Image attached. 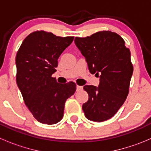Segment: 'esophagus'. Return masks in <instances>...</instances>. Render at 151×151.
<instances>
[{
  "mask_svg": "<svg viewBox=\"0 0 151 151\" xmlns=\"http://www.w3.org/2000/svg\"><path fill=\"white\" fill-rule=\"evenodd\" d=\"M83 86H80V85H77V91H80V90L83 89Z\"/></svg>",
  "mask_w": 151,
  "mask_h": 151,
  "instance_id": "34e87169",
  "label": "esophagus"
}]
</instances>
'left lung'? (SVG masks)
Segmentation results:
<instances>
[{"label": "left lung", "instance_id": "obj_1", "mask_svg": "<svg viewBox=\"0 0 151 151\" xmlns=\"http://www.w3.org/2000/svg\"><path fill=\"white\" fill-rule=\"evenodd\" d=\"M76 46L86 59L91 74L99 77L98 88L86 85L88 100L83 105L90 121L110 119L127 98L133 65L130 50L118 33L102 30L87 37H75Z\"/></svg>", "mask_w": 151, "mask_h": 151}]
</instances>
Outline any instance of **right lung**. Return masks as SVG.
<instances>
[{
	"label": "right lung",
	"mask_w": 151,
	"mask_h": 151,
	"mask_svg": "<svg viewBox=\"0 0 151 151\" xmlns=\"http://www.w3.org/2000/svg\"><path fill=\"white\" fill-rule=\"evenodd\" d=\"M73 40L74 36L36 30L24 39L17 53V84L29 110L44 124L62 119L65 102L76 91L73 82L60 84L52 77L58 59Z\"/></svg>",
	"instance_id": "right-lung-1"
}]
</instances>
